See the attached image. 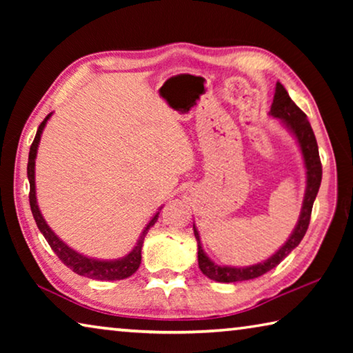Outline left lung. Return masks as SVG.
Segmentation results:
<instances>
[{
    "mask_svg": "<svg viewBox=\"0 0 353 353\" xmlns=\"http://www.w3.org/2000/svg\"><path fill=\"white\" fill-rule=\"evenodd\" d=\"M270 113L274 118H280L282 121H285L286 128H288L297 139L299 146H301V151L303 155V162H305V168H307V190H305V196H303L301 216H299L296 229L288 238V241H286L276 254L265 261L256 263V265L248 266V268H230V266L214 265V263L205 255L204 249H202L198 230H196V227H193L196 241H198V263H199L201 271L208 279L216 280V282H221V283L241 282V280H252V279L260 277L268 271H271L272 268H276L292 249L299 246V243L302 241V238L307 234L310 218H312L313 202L321 187L322 165H321L319 149H318V143H316L314 132L312 126H310L305 113L292 103L288 92L285 90V87L280 82L276 83V93H274V101H272Z\"/></svg>",
    "mask_w": 353,
    "mask_h": 353,
    "instance_id": "obj_1",
    "label": "left lung"
}]
</instances>
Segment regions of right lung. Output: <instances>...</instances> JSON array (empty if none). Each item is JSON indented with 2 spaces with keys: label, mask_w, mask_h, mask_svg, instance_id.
Segmentation results:
<instances>
[{
  "label": "right lung",
  "mask_w": 353,
  "mask_h": 353,
  "mask_svg": "<svg viewBox=\"0 0 353 353\" xmlns=\"http://www.w3.org/2000/svg\"><path fill=\"white\" fill-rule=\"evenodd\" d=\"M51 117V113L48 115L43 121L40 123L37 129V134H35V139L29 149V160H28V179H29V204H31V210L34 214L35 223H37L39 230L43 234L45 240L50 244L51 249L54 250V254L61 259L65 266H68L71 271L79 274V276L88 277V279H97V280H123L128 279L129 276L139 270L141 263V248L143 241H145V236L148 230L155 224V221L159 218V213H155V216L149 221V224L145 227L141 236L137 241V246L130 250V252L123 256V259L113 260V261H103V260H94L88 259V256L77 254L76 250L68 248L62 240H59V236L50 229V225L46 224V221L41 216L37 205V198H35V181H34V170H35V155H37V148L40 141V135L43 132V128L48 121V118Z\"/></svg>",
  "instance_id": "add662e5"
}]
</instances>
